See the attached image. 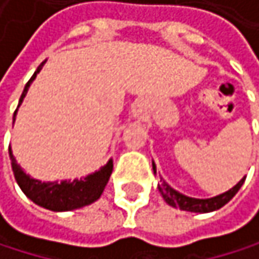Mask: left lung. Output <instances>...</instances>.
I'll list each match as a JSON object with an SVG mask.
<instances>
[{
	"mask_svg": "<svg viewBox=\"0 0 259 259\" xmlns=\"http://www.w3.org/2000/svg\"><path fill=\"white\" fill-rule=\"evenodd\" d=\"M153 169L156 172V166L153 163ZM246 180L241 179L238 181L233 189H230L228 192L218 195L214 198H208V199H196V198H189L186 195H183L180 192L174 190L168 183L160 179V184H159V190L163 196V199L172 205V207H179L180 210H186V211H195V213H208V211H214L219 210L221 207H224L227 202H230L233 199V196L240 190V187L243 186V183Z\"/></svg>",
	"mask_w": 259,
	"mask_h": 259,
	"instance_id": "obj_1",
	"label": "left lung"
}]
</instances>
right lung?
Wrapping results in <instances>:
<instances>
[{
    "instance_id": "1",
    "label": "right lung",
    "mask_w": 259,
    "mask_h": 259,
    "mask_svg": "<svg viewBox=\"0 0 259 259\" xmlns=\"http://www.w3.org/2000/svg\"><path fill=\"white\" fill-rule=\"evenodd\" d=\"M43 64H45V61L38 66V69L26 82L24 93L19 100V105L22 103V100L25 97L29 83L37 76V73L40 72ZM16 111H15V117H16ZM9 154H10L15 179L18 181L19 187L22 189V192L32 202H35L40 207H45L48 210H52V211H69V210L80 208V207H85V205L94 202L103 193V189L108 184V180L112 172V160H109L97 172L87 176L85 179H80V180L61 181V183H57V181L45 183L43 181L41 183L40 180H34L29 176H26L22 171V168L16 163L15 156L12 154L10 148H9Z\"/></svg>"
}]
</instances>
